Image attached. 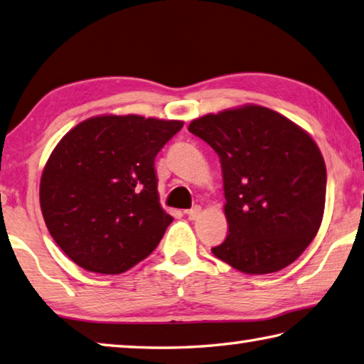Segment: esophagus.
Segmentation results:
<instances>
[{"label": "esophagus", "instance_id": "esophagus-1", "mask_svg": "<svg viewBox=\"0 0 364 364\" xmlns=\"http://www.w3.org/2000/svg\"><path fill=\"white\" fill-rule=\"evenodd\" d=\"M200 211H202V208H200V207H193L191 210H186V211H184V213L188 215L189 220H196V218H199Z\"/></svg>", "mask_w": 364, "mask_h": 364}]
</instances>
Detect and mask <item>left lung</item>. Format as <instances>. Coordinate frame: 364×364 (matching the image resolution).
<instances>
[{
	"mask_svg": "<svg viewBox=\"0 0 364 364\" xmlns=\"http://www.w3.org/2000/svg\"><path fill=\"white\" fill-rule=\"evenodd\" d=\"M188 130L220 156L229 232L211 253L248 275L294 262L325 213L326 165L314 138L251 103L197 117Z\"/></svg>",
	"mask_w": 364,
	"mask_h": 364,
	"instance_id": "8db88e82",
	"label": "left lung"
}]
</instances>
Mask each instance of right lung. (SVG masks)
Masks as SVG:
<instances>
[{
    "label": "right lung",
    "mask_w": 364,
    "mask_h": 364,
    "mask_svg": "<svg viewBox=\"0 0 364 364\" xmlns=\"http://www.w3.org/2000/svg\"><path fill=\"white\" fill-rule=\"evenodd\" d=\"M183 124L102 114L57 143L43 168L39 205L52 239L79 267L122 274L159 245L173 218L159 202L154 159Z\"/></svg>",
    "instance_id": "1"
}]
</instances>
